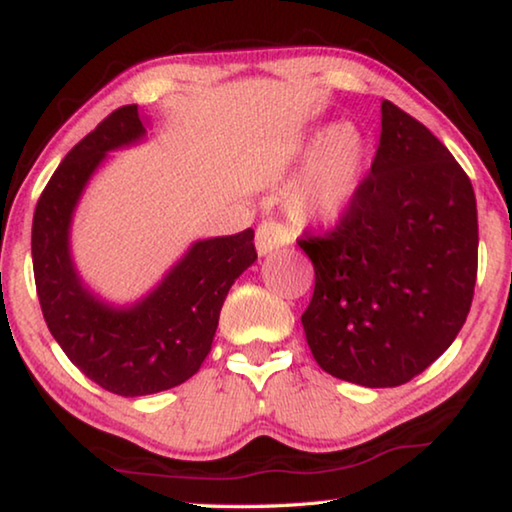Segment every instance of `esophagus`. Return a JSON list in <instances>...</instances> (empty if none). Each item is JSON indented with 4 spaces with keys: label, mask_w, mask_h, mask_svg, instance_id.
Segmentation results:
<instances>
[{
    "label": "esophagus",
    "mask_w": 512,
    "mask_h": 512,
    "mask_svg": "<svg viewBox=\"0 0 512 512\" xmlns=\"http://www.w3.org/2000/svg\"><path fill=\"white\" fill-rule=\"evenodd\" d=\"M293 244V232L277 221H264L255 232V246L259 255H271L275 250Z\"/></svg>",
    "instance_id": "1"
}]
</instances>
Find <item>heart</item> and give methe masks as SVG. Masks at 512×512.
<instances>
[{
    "instance_id": "b5f03b06",
    "label": "heart",
    "mask_w": 512,
    "mask_h": 512,
    "mask_svg": "<svg viewBox=\"0 0 512 512\" xmlns=\"http://www.w3.org/2000/svg\"><path fill=\"white\" fill-rule=\"evenodd\" d=\"M316 153L298 189L300 210L314 219H339L357 196L368 160V140L354 124L323 128L309 140Z\"/></svg>"
}]
</instances>
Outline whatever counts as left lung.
<instances>
[{"label":"left lung","instance_id":"1","mask_svg":"<svg viewBox=\"0 0 512 512\" xmlns=\"http://www.w3.org/2000/svg\"><path fill=\"white\" fill-rule=\"evenodd\" d=\"M298 246L316 273L300 320L318 366L368 388L406 384L470 314L479 262L472 183L427 126L381 101L379 146L357 196L334 230Z\"/></svg>","mask_w":512,"mask_h":512}]
</instances>
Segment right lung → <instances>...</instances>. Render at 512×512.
<instances>
[{
    "mask_svg": "<svg viewBox=\"0 0 512 512\" xmlns=\"http://www.w3.org/2000/svg\"><path fill=\"white\" fill-rule=\"evenodd\" d=\"M137 106H121L65 155L33 214L31 255L47 327L67 359L106 391L140 397L196 375L212 350L223 300L255 262V232L203 239L133 307H112L83 287L69 255V225L106 158L144 137Z\"/></svg>",
    "mask_w": 512,
    "mask_h": 512,
    "instance_id": "add662e5",
    "label": "right lung"
}]
</instances>
